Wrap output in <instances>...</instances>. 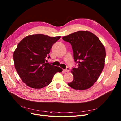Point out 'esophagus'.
Returning a JSON list of instances; mask_svg holds the SVG:
<instances>
[{
	"mask_svg": "<svg viewBox=\"0 0 121 121\" xmlns=\"http://www.w3.org/2000/svg\"><path fill=\"white\" fill-rule=\"evenodd\" d=\"M64 71H65V72H69V67H67L66 69H64Z\"/></svg>",
	"mask_w": 121,
	"mask_h": 121,
	"instance_id": "34e87169",
	"label": "esophagus"
}]
</instances>
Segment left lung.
<instances>
[{"mask_svg":"<svg viewBox=\"0 0 121 121\" xmlns=\"http://www.w3.org/2000/svg\"><path fill=\"white\" fill-rule=\"evenodd\" d=\"M72 46L76 68H72L73 79L68 85L76 90L90 88L102 72L106 51L99 38L89 31H79L62 37Z\"/></svg>","mask_w":121,"mask_h":121,"instance_id":"obj_1","label":"left lung"}]
</instances>
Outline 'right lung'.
<instances>
[{"mask_svg":"<svg viewBox=\"0 0 121 121\" xmlns=\"http://www.w3.org/2000/svg\"><path fill=\"white\" fill-rule=\"evenodd\" d=\"M60 36L51 37L43 34L27 36L19 43L14 52V66L24 83L30 87L40 89L51 83L60 67L47 62L49 54Z\"/></svg>","mask_w":121,"mask_h":121,"instance_id":"add662e5","label":"right lung"}]
</instances>
